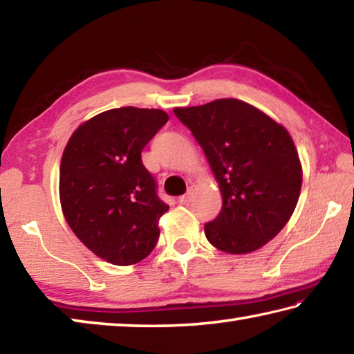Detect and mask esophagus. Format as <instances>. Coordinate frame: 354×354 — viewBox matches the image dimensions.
I'll return each mask as SVG.
<instances>
[{"label": "esophagus", "instance_id": "esophagus-1", "mask_svg": "<svg viewBox=\"0 0 354 354\" xmlns=\"http://www.w3.org/2000/svg\"><path fill=\"white\" fill-rule=\"evenodd\" d=\"M194 195H195V189L194 187H190L189 190H187V194L185 195H183V196H179V205H189V203L194 200Z\"/></svg>", "mask_w": 354, "mask_h": 354}]
</instances>
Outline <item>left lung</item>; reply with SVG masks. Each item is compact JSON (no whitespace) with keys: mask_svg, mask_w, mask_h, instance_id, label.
<instances>
[{"mask_svg":"<svg viewBox=\"0 0 354 354\" xmlns=\"http://www.w3.org/2000/svg\"><path fill=\"white\" fill-rule=\"evenodd\" d=\"M173 112L200 143L223 198L218 217L205 225L207 241L230 254L262 248L289 221L301 190L289 131L236 98Z\"/></svg>","mask_w":354,"mask_h":354,"instance_id":"obj_1","label":"left lung"}]
</instances>
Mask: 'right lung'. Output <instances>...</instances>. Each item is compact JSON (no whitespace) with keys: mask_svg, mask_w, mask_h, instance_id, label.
I'll list each match as a JSON object with an SVG mask.
<instances>
[{"mask_svg":"<svg viewBox=\"0 0 354 354\" xmlns=\"http://www.w3.org/2000/svg\"><path fill=\"white\" fill-rule=\"evenodd\" d=\"M169 122L167 112L118 107L77 127L64 149L59 196L75 236L101 259L131 266L151 253L169 206L140 153Z\"/></svg>","mask_w":354,"mask_h":354,"instance_id":"add662e5","label":"right lung"}]
</instances>
